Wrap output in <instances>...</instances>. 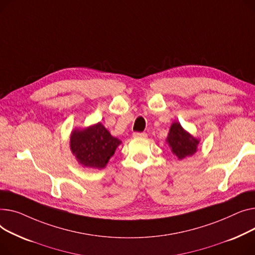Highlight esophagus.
Returning a JSON list of instances; mask_svg holds the SVG:
<instances>
[{
  "label": "esophagus",
  "mask_w": 255,
  "mask_h": 255,
  "mask_svg": "<svg viewBox=\"0 0 255 255\" xmlns=\"http://www.w3.org/2000/svg\"><path fill=\"white\" fill-rule=\"evenodd\" d=\"M132 136L134 138H146L147 134H146V132H133Z\"/></svg>",
  "instance_id": "1"
}]
</instances>
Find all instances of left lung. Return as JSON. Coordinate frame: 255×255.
Here are the masks:
<instances>
[{
    "instance_id": "8db88e82",
    "label": "left lung",
    "mask_w": 255,
    "mask_h": 255,
    "mask_svg": "<svg viewBox=\"0 0 255 255\" xmlns=\"http://www.w3.org/2000/svg\"><path fill=\"white\" fill-rule=\"evenodd\" d=\"M166 141L178 159L192 156L198 151L200 144V139L193 137L178 122H174L171 125Z\"/></svg>"
}]
</instances>
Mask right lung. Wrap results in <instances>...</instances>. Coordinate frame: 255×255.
Listing matches in <instances>:
<instances>
[{
	"label": "right lung",
	"instance_id": "obj_1",
	"mask_svg": "<svg viewBox=\"0 0 255 255\" xmlns=\"http://www.w3.org/2000/svg\"><path fill=\"white\" fill-rule=\"evenodd\" d=\"M122 141L113 137L101 123L84 128H74L70 137V149L82 167L104 169Z\"/></svg>",
	"mask_w": 255,
	"mask_h": 255
}]
</instances>
